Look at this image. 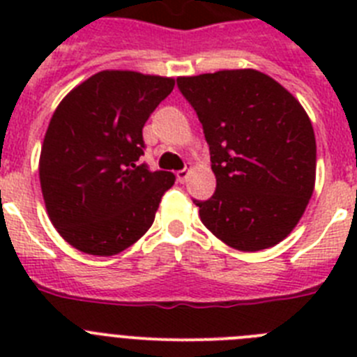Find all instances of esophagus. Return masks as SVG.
<instances>
[{
  "label": "esophagus",
  "mask_w": 357,
  "mask_h": 357,
  "mask_svg": "<svg viewBox=\"0 0 357 357\" xmlns=\"http://www.w3.org/2000/svg\"><path fill=\"white\" fill-rule=\"evenodd\" d=\"M189 178V168L181 169V172H176V181L178 182H185Z\"/></svg>",
  "instance_id": "esophagus-1"
}]
</instances>
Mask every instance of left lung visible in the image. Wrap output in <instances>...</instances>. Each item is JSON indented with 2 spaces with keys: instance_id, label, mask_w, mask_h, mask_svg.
Wrapping results in <instances>:
<instances>
[{
  "instance_id": "left-lung-1",
  "label": "left lung",
  "mask_w": 357,
  "mask_h": 357,
  "mask_svg": "<svg viewBox=\"0 0 357 357\" xmlns=\"http://www.w3.org/2000/svg\"><path fill=\"white\" fill-rule=\"evenodd\" d=\"M209 144L216 191L193 200L229 247L270 248L295 229L314 189L317 141L305 110L255 69L176 78Z\"/></svg>"
}]
</instances>
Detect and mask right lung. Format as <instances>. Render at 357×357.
I'll list each match as a JSON object with an SVG mask.
<instances>
[{"mask_svg": "<svg viewBox=\"0 0 357 357\" xmlns=\"http://www.w3.org/2000/svg\"><path fill=\"white\" fill-rule=\"evenodd\" d=\"M175 80L135 71H100L53 112L40 150L44 204L59 234L91 255L134 245L155 220L172 172H150L143 127Z\"/></svg>", "mask_w": 357, "mask_h": 357, "instance_id": "add662e5", "label": "right lung"}]
</instances>
